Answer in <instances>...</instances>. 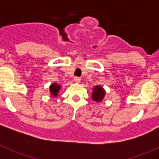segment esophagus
<instances>
[{"label":"esophagus","instance_id":"obj_1","mask_svg":"<svg viewBox=\"0 0 159 159\" xmlns=\"http://www.w3.org/2000/svg\"><path fill=\"white\" fill-rule=\"evenodd\" d=\"M74 81L76 83H79L80 81H81V79H80V78H78V77H75V78H74Z\"/></svg>","mask_w":159,"mask_h":159}]
</instances>
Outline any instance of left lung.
<instances>
[{
  "mask_svg": "<svg viewBox=\"0 0 159 159\" xmlns=\"http://www.w3.org/2000/svg\"><path fill=\"white\" fill-rule=\"evenodd\" d=\"M105 96V90L101 85H96L93 89L92 94H91V98L93 101L97 102H100L103 100Z\"/></svg>",
  "mask_w": 159,
  "mask_h": 159,
  "instance_id": "left-lung-1",
  "label": "left lung"
}]
</instances>
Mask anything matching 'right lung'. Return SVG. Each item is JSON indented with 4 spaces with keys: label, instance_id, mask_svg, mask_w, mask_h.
Masks as SVG:
<instances>
[{
    "label": "right lung",
    "instance_id": "add662e5",
    "mask_svg": "<svg viewBox=\"0 0 159 159\" xmlns=\"http://www.w3.org/2000/svg\"><path fill=\"white\" fill-rule=\"evenodd\" d=\"M61 89V86L57 83H53L50 85V95L51 97H57Z\"/></svg>",
    "mask_w": 159,
    "mask_h": 159
}]
</instances>
